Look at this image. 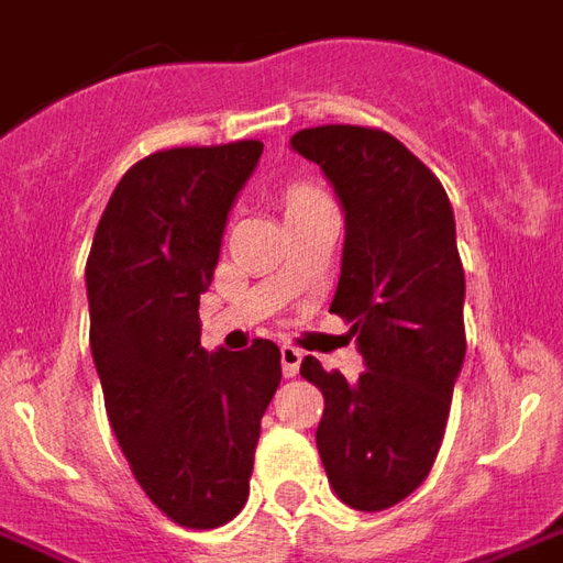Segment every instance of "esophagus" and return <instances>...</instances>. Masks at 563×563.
<instances>
[{"mask_svg": "<svg viewBox=\"0 0 563 563\" xmlns=\"http://www.w3.org/2000/svg\"><path fill=\"white\" fill-rule=\"evenodd\" d=\"M300 360H303V351L295 349V345H283V349H280L283 375H286V377H295V375H298Z\"/></svg>", "mask_w": 563, "mask_h": 563, "instance_id": "34e87169", "label": "esophagus"}]
</instances>
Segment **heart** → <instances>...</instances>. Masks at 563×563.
<instances>
[{
  "label": "heart",
  "instance_id": "1",
  "mask_svg": "<svg viewBox=\"0 0 563 563\" xmlns=\"http://www.w3.org/2000/svg\"><path fill=\"white\" fill-rule=\"evenodd\" d=\"M312 197H321L319 188L307 186V183H295V186L286 188V212L295 209V206L307 203V200H312Z\"/></svg>",
  "mask_w": 563,
  "mask_h": 563
}]
</instances>
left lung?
<instances>
[{"mask_svg":"<svg viewBox=\"0 0 563 563\" xmlns=\"http://www.w3.org/2000/svg\"><path fill=\"white\" fill-rule=\"evenodd\" d=\"M291 147L324 170L345 209L342 274L330 312L366 360L357 384L303 357L324 396L316 443L345 505L384 510L434 466L466 354L463 263L443 183L375 126L300 129Z\"/></svg>","mask_w":563,"mask_h":563,"instance_id":"left-lung-1","label":"left lung"}]
</instances>
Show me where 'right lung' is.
<instances>
[{"label":"right lung","instance_id":"obj_1","mask_svg":"<svg viewBox=\"0 0 563 563\" xmlns=\"http://www.w3.org/2000/svg\"><path fill=\"white\" fill-rule=\"evenodd\" d=\"M263 141L150 153L129 167L93 233L85 283L91 354L111 431L167 520L218 529L244 508L280 349H200L227 212Z\"/></svg>","mask_w":563,"mask_h":563}]
</instances>
